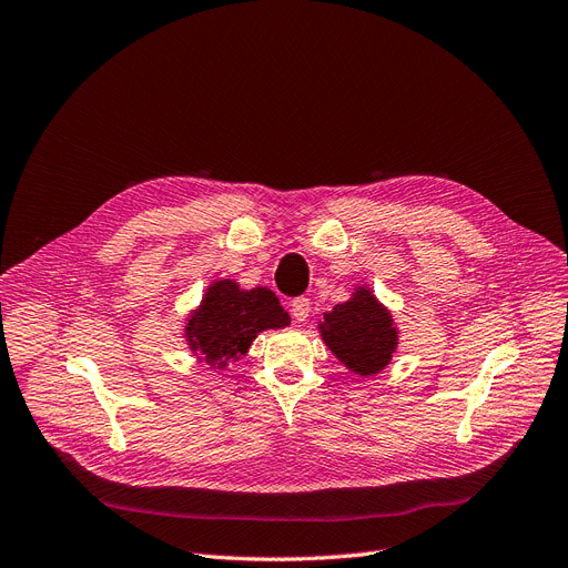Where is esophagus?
I'll use <instances>...</instances> for the list:
<instances>
[{
    "mask_svg": "<svg viewBox=\"0 0 568 568\" xmlns=\"http://www.w3.org/2000/svg\"><path fill=\"white\" fill-rule=\"evenodd\" d=\"M290 311H292V317L297 320V323H306L308 315H311V302L306 297H297L292 300L290 304Z\"/></svg>",
    "mask_w": 568,
    "mask_h": 568,
    "instance_id": "34e87169",
    "label": "esophagus"
}]
</instances>
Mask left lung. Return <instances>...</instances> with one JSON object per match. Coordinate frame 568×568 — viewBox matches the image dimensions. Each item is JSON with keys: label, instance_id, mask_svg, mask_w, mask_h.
<instances>
[{"label": "left lung", "instance_id": "8db88e82", "mask_svg": "<svg viewBox=\"0 0 568 568\" xmlns=\"http://www.w3.org/2000/svg\"><path fill=\"white\" fill-rule=\"evenodd\" d=\"M323 315L325 320L317 325L320 336L351 374L359 378L376 376L392 362L399 329L372 287L357 285L348 302L336 304Z\"/></svg>", "mask_w": 568, "mask_h": 568}]
</instances>
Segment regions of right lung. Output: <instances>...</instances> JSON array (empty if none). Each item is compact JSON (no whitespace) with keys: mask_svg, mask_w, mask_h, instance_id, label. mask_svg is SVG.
Returning <instances> with one entry per match:
<instances>
[{"mask_svg":"<svg viewBox=\"0 0 568 568\" xmlns=\"http://www.w3.org/2000/svg\"><path fill=\"white\" fill-rule=\"evenodd\" d=\"M290 315L268 287L243 290L236 281H213L194 311H190L183 336L187 348L209 368H223L241 359L260 332L283 329Z\"/></svg>","mask_w":568,"mask_h":568,"instance_id":"obj_1","label":"right lung"}]
</instances>
